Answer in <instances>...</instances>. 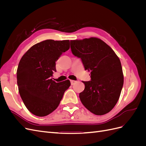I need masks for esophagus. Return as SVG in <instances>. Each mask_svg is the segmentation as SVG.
<instances>
[{
  "mask_svg": "<svg viewBox=\"0 0 146 146\" xmlns=\"http://www.w3.org/2000/svg\"><path fill=\"white\" fill-rule=\"evenodd\" d=\"M76 82V81H75V80H70V83H71V85H73Z\"/></svg>",
  "mask_w": 146,
  "mask_h": 146,
  "instance_id": "obj_1",
  "label": "esophagus"
}]
</instances>
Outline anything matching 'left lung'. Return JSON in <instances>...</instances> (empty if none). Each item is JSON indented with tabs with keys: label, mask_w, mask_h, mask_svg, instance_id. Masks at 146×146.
Wrapping results in <instances>:
<instances>
[{
	"label": "left lung",
	"mask_w": 146,
	"mask_h": 146,
	"mask_svg": "<svg viewBox=\"0 0 146 146\" xmlns=\"http://www.w3.org/2000/svg\"><path fill=\"white\" fill-rule=\"evenodd\" d=\"M72 54L82 59L91 80L83 82L85 90L79 94L83 105L96 115L109 113L117 104L123 84L121 61L102 39L91 37L70 40Z\"/></svg>",
	"instance_id": "left-lung-1"
}]
</instances>
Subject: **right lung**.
<instances>
[{
    "instance_id": "obj_1",
    "label": "right lung",
    "mask_w": 146,
    "mask_h": 146,
    "mask_svg": "<svg viewBox=\"0 0 146 146\" xmlns=\"http://www.w3.org/2000/svg\"><path fill=\"white\" fill-rule=\"evenodd\" d=\"M69 47V40L47 39L31 47L21 58L17 69L19 92L34 115L43 117L54 111L70 86L69 80L56 83L51 78L55 61Z\"/></svg>"
}]
</instances>
